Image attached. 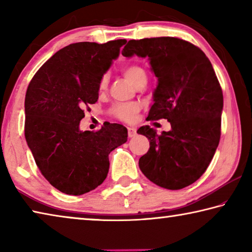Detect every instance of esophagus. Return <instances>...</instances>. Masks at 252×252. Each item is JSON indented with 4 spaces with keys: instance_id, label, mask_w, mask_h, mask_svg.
Masks as SVG:
<instances>
[{
    "instance_id": "esophagus-1",
    "label": "esophagus",
    "mask_w": 252,
    "mask_h": 252,
    "mask_svg": "<svg viewBox=\"0 0 252 252\" xmlns=\"http://www.w3.org/2000/svg\"><path fill=\"white\" fill-rule=\"evenodd\" d=\"M136 134V129L133 126H129L127 127V135L129 138H133V136Z\"/></svg>"
}]
</instances>
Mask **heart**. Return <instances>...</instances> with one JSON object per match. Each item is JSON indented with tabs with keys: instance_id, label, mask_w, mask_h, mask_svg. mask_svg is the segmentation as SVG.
Segmentation results:
<instances>
[{
	"instance_id": "1",
	"label": "heart",
	"mask_w": 252,
	"mask_h": 252,
	"mask_svg": "<svg viewBox=\"0 0 252 252\" xmlns=\"http://www.w3.org/2000/svg\"><path fill=\"white\" fill-rule=\"evenodd\" d=\"M123 74H125L126 78L133 84L138 81L140 76L146 75L142 67L134 64L126 66V69L123 70ZM106 85H108V75H103L100 81V90H104ZM138 110L139 106L134 103H122L114 105L112 110H111V112H112L113 116L119 119V120L130 122L134 119V114L138 112Z\"/></svg>"
}]
</instances>
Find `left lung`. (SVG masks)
<instances>
[{
  "instance_id": "left-lung-1",
  "label": "left lung",
  "mask_w": 252,
  "mask_h": 252,
  "mask_svg": "<svg viewBox=\"0 0 252 252\" xmlns=\"http://www.w3.org/2000/svg\"><path fill=\"white\" fill-rule=\"evenodd\" d=\"M148 58L158 78L148 121L167 119L171 130L157 134L143 126L150 149L139 160L149 180L170 190L192 185L210 164L221 134L223 95L211 62L198 46L178 37L130 40L123 57Z\"/></svg>"
}]
</instances>
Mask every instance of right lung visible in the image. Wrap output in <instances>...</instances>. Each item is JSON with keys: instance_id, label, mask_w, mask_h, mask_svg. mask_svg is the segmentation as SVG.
Listing matches in <instances>:
<instances>
[{"instance_id": "right-lung-1", "label": "right lung", "mask_w": 252, "mask_h": 252, "mask_svg": "<svg viewBox=\"0 0 252 252\" xmlns=\"http://www.w3.org/2000/svg\"><path fill=\"white\" fill-rule=\"evenodd\" d=\"M126 40L78 42L52 55L25 94L24 134L37 168L63 193L94 190L109 172V155L126 142L127 130L104 122L99 131H81L84 108L99 99L100 81Z\"/></svg>"}]
</instances>
